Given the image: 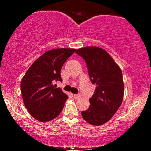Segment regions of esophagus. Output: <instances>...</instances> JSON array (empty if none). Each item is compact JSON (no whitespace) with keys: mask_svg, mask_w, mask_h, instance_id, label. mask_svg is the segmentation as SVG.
<instances>
[{"mask_svg":"<svg viewBox=\"0 0 151 151\" xmlns=\"http://www.w3.org/2000/svg\"><path fill=\"white\" fill-rule=\"evenodd\" d=\"M74 97L75 99H79L81 97V94L80 93H77V94H74Z\"/></svg>","mask_w":151,"mask_h":151,"instance_id":"esophagus-1","label":"esophagus"}]
</instances>
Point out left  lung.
<instances>
[{
	"label": "left lung",
	"instance_id": "8db88e82",
	"mask_svg": "<svg viewBox=\"0 0 151 151\" xmlns=\"http://www.w3.org/2000/svg\"><path fill=\"white\" fill-rule=\"evenodd\" d=\"M75 52L84 60L91 83L96 85L93 96L89 99V109L81 111V116L91 125H103L111 119L123 101L122 72L102 48L86 47Z\"/></svg>",
	"mask_w": 151,
	"mask_h": 151
}]
</instances>
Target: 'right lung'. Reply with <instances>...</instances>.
<instances>
[{
    "label": "right lung",
    "mask_w": 151,
    "mask_h": 151,
    "mask_svg": "<svg viewBox=\"0 0 151 151\" xmlns=\"http://www.w3.org/2000/svg\"><path fill=\"white\" fill-rule=\"evenodd\" d=\"M75 49L59 48L46 52L33 62L22 77L20 89L26 109L36 120L50 121L58 117L68 99L55 81H62L60 71Z\"/></svg>",
    "instance_id": "obj_1"
}]
</instances>
